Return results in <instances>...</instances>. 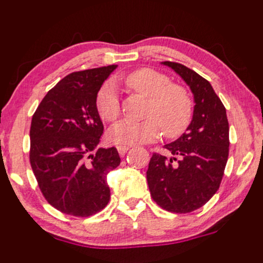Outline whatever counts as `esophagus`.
I'll return each mask as SVG.
<instances>
[{"label":"esophagus","mask_w":263,"mask_h":263,"mask_svg":"<svg viewBox=\"0 0 263 263\" xmlns=\"http://www.w3.org/2000/svg\"><path fill=\"white\" fill-rule=\"evenodd\" d=\"M130 149V146H126V145H119L118 147H117V150H118L119 155H125L126 151Z\"/></svg>","instance_id":"obj_1"}]
</instances>
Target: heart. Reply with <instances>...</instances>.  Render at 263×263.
<instances>
[{
	"label": "heart",
	"instance_id": "heart-1",
	"mask_svg": "<svg viewBox=\"0 0 263 263\" xmlns=\"http://www.w3.org/2000/svg\"><path fill=\"white\" fill-rule=\"evenodd\" d=\"M125 86L147 98L145 118L140 122L120 120L109 130V139L116 144H144L163 134L177 138L183 134L193 118V101L186 87L170 83L165 73L154 69H139L125 77ZM96 108L101 118L113 122L119 117L120 107L112 82L102 86L96 98Z\"/></svg>",
	"mask_w": 263,
	"mask_h": 263
}]
</instances>
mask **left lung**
I'll list each match as a JSON object with an SVG mask.
<instances>
[{"instance_id":"left-lung-1","label":"left lung","mask_w":263,"mask_h":263,"mask_svg":"<svg viewBox=\"0 0 263 263\" xmlns=\"http://www.w3.org/2000/svg\"><path fill=\"white\" fill-rule=\"evenodd\" d=\"M161 64L190 86L194 110L186 133L165 145L172 157L153 154L146 178L157 205L183 214L204 205L219 190L229 156V123L224 104L209 81L182 64Z\"/></svg>"}]
</instances>
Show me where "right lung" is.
Wrapping results in <instances>:
<instances>
[{
    "label": "right lung",
    "mask_w": 263,
    "mask_h": 263,
    "mask_svg": "<svg viewBox=\"0 0 263 263\" xmlns=\"http://www.w3.org/2000/svg\"><path fill=\"white\" fill-rule=\"evenodd\" d=\"M116 67L109 65L65 76L33 114L30 166L43 196L64 214L91 217L109 202L107 175L118 167L120 157L116 147L97 149L103 123L96 98Z\"/></svg>",
    "instance_id": "right-lung-1"
}]
</instances>
